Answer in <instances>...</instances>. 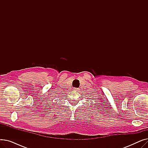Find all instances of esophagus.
I'll use <instances>...</instances> for the list:
<instances>
[{
    "label": "esophagus",
    "mask_w": 148,
    "mask_h": 148,
    "mask_svg": "<svg viewBox=\"0 0 148 148\" xmlns=\"http://www.w3.org/2000/svg\"><path fill=\"white\" fill-rule=\"evenodd\" d=\"M79 89H77V88H74V90H76V91H78Z\"/></svg>",
    "instance_id": "obj_1"
}]
</instances>
